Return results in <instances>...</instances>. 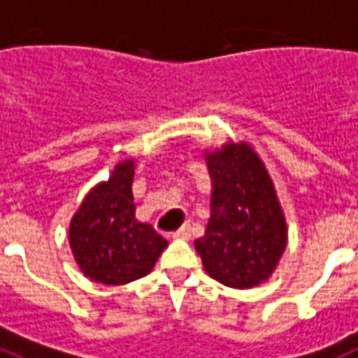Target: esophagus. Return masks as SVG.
<instances>
[{"label": "esophagus", "instance_id": "obj_1", "mask_svg": "<svg viewBox=\"0 0 358 358\" xmlns=\"http://www.w3.org/2000/svg\"><path fill=\"white\" fill-rule=\"evenodd\" d=\"M190 226H182L181 229H177V231H173V234H171V237H173V239H190Z\"/></svg>", "mask_w": 358, "mask_h": 358}]
</instances>
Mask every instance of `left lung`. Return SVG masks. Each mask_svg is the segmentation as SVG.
I'll use <instances>...</instances> for the list:
<instances>
[{
  "label": "left lung",
  "instance_id": "8db88e82",
  "mask_svg": "<svg viewBox=\"0 0 358 358\" xmlns=\"http://www.w3.org/2000/svg\"><path fill=\"white\" fill-rule=\"evenodd\" d=\"M210 218L194 243L210 278L229 287L267 280L285 248V220L265 166L246 143L205 155Z\"/></svg>",
  "mask_w": 358,
  "mask_h": 358
}]
</instances>
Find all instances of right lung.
Returning <instances> with one entry per match:
<instances>
[{
    "mask_svg": "<svg viewBox=\"0 0 358 358\" xmlns=\"http://www.w3.org/2000/svg\"><path fill=\"white\" fill-rule=\"evenodd\" d=\"M134 162L124 160L110 181L93 188L71 222V248L85 276L106 285L129 284L151 273L168 241L136 220Z\"/></svg>",
    "mask_w": 358,
    "mask_h": 358,
    "instance_id": "1",
    "label": "right lung"
}]
</instances>
